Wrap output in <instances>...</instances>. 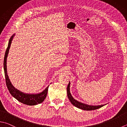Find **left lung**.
<instances>
[{
    "label": "left lung",
    "mask_w": 127,
    "mask_h": 127,
    "mask_svg": "<svg viewBox=\"0 0 127 127\" xmlns=\"http://www.w3.org/2000/svg\"><path fill=\"white\" fill-rule=\"evenodd\" d=\"M70 83L69 82L68 85L67 86V96L69 100H70L71 103L72 104L73 106L75 107H77V108L83 109V110H86V111H91V110H95L98 109L101 107H103L104 105H99V106H90V105H87L85 103H81L76 101L72 96L71 95L70 91Z\"/></svg>",
    "instance_id": "obj_1"
}]
</instances>
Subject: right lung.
I'll return each instance as SVG.
<instances>
[{
	"mask_svg": "<svg viewBox=\"0 0 127 127\" xmlns=\"http://www.w3.org/2000/svg\"><path fill=\"white\" fill-rule=\"evenodd\" d=\"M14 35H15V34L12 36L10 40H9L8 46L5 51V54L4 60V70L6 86L10 94L15 98L17 99L18 101L22 103L29 105V106H34V105L40 104L44 101L45 98L46 97L49 86H47L42 92L37 93V94H28V93H24L20 92V91L18 90L16 88H14V86L12 85L11 83L10 82L8 74H7L6 59L7 57H8L9 49H10L12 40H13Z\"/></svg>",
	"mask_w": 127,
	"mask_h": 127,
	"instance_id": "obj_1",
	"label": "right lung"
}]
</instances>
